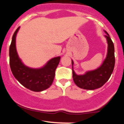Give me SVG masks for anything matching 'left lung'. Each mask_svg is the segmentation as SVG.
<instances>
[{"label":"left lung","instance_id":"left-lung-1","mask_svg":"<svg viewBox=\"0 0 124 124\" xmlns=\"http://www.w3.org/2000/svg\"><path fill=\"white\" fill-rule=\"evenodd\" d=\"M108 44V54L106 59L98 69L87 72L85 74L78 75L73 69V62L72 61L73 79L76 85L85 90H95L106 83L111 77L115 65L114 46L109 34L105 31Z\"/></svg>","mask_w":124,"mask_h":124}]
</instances>
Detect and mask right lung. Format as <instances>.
<instances>
[{
	"label": "right lung",
	"mask_w": 124,
	"mask_h": 124,
	"mask_svg": "<svg viewBox=\"0 0 124 124\" xmlns=\"http://www.w3.org/2000/svg\"><path fill=\"white\" fill-rule=\"evenodd\" d=\"M19 29L20 27L13 34L9 49L10 66L12 73L26 88L36 92L44 91L52 85L61 57L53 58L41 69H31L24 65L18 55L15 45L16 36Z\"/></svg>",
	"instance_id": "right-lung-1"
}]
</instances>
